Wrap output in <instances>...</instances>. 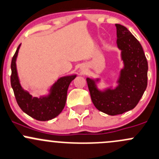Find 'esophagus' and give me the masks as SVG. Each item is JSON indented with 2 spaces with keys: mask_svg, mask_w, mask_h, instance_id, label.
<instances>
[{
  "mask_svg": "<svg viewBox=\"0 0 159 159\" xmlns=\"http://www.w3.org/2000/svg\"><path fill=\"white\" fill-rule=\"evenodd\" d=\"M82 70H83V69H82Z\"/></svg>",
  "mask_w": 159,
  "mask_h": 159,
  "instance_id": "1",
  "label": "esophagus"
}]
</instances>
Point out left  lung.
Instances as JSON below:
<instances>
[{
	"label": "left lung",
	"mask_w": 159,
	"mask_h": 159,
	"mask_svg": "<svg viewBox=\"0 0 159 159\" xmlns=\"http://www.w3.org/2000/svg\"><path fill=\"white\" fill-rule=\"evenodd\" d=\"M117 47L121 50L125 67L120 71L115 89L100 91L95 80L86 79L93 103L108 115L121 114L134 109L148 84V62L140 42L126 27L116 24ZM98 81V80H97Z\"/></svg>",
	"instance_id": "left-lung-1"
}]
</instances>
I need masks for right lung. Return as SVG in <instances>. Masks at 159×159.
I'll list each match as a JSON object with an SVG mask.
<instances>
[{"instance_id":"1","label":"right lung","mask_w":159,"mask_h":159,"mask_svg":"<svg viewBox=\"0 0 159 159\" xmlns=\"http://www.w3.org/2000/svg\"><path fill=\"white\" fill-rule=\"evenodd\" d=\"M20 45L17 48L11 60V84L14 90L18 106L25 114L35 120L45 121L57 117L66 105L67 90L70 83L76 78V75L61 77L54 83L50 89L49 95L40 98L32 97L21 86L16 69V59Z\"/></svg>"}]
</instances>
